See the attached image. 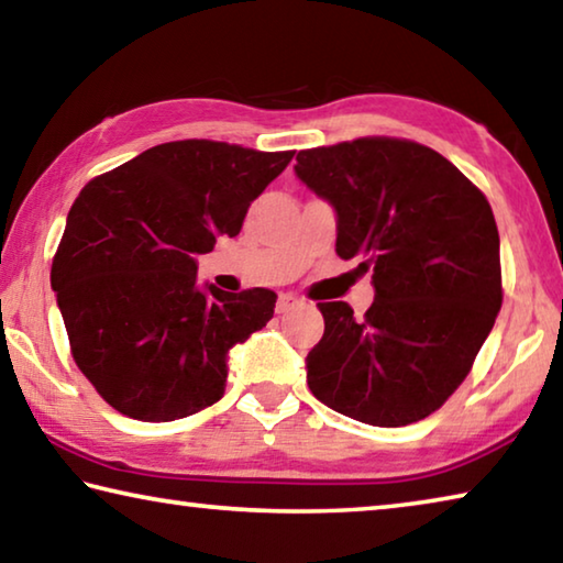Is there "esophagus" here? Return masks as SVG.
Segmentation results:
<instances>
[{
	"instance_id": "obj_1",
	"label": "esophagus",
	"mask_w": 563,
	"mask_h": 563,
	"mask_svg": "<svg viewBox=\"0 0 563 563\" xmlns=\"http://www.w3.org/2000/svg\"><path fill=\"white\" fill-rule=\"evenodd\" d=\"M298 305H300V300L295 298V295H290V292H280V295H278V302H275V310H278L280 316H283V312H290V310L298 308Z\"/></svg>"
}]
</instances>
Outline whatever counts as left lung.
I'll list each match as a JSON object with an SVG mask.
<instances>
[{
    "label": "left lung",
    "instance_id": "left-lung-1",
    "mask_svg": "<svg viewBox=\"0 0 563 563\" xmlns=\"http://www.w3.org/2000/svg\"><path fill=\"white\" fill-rule=\"evenodd\" d=\"M295 161V176L335 211V253L375 288L365 318L347 302H318L325 332L305 357L312 395L375 427L424 419L470 375L499 316L489 201L415 141L357 139Z\"/></svg>",
    "mask_w": 563,
    "mask_h": 563
}]
</instances>
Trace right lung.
<instances>
[{
	"instance_id": "add662e5",
	"label": "right lung",
	"mask_w": 563,
	"mask_h": 563,
	"mask_svg": "<svg viewBox=\"0 0 563 563\" xmlns=\"http://www.w3.org/2000/svg\"><path fill=\"white\" fill-rule=\"evenodd\" d=\"M290 158L170 141L84 186L52 288L76 365L121 415L174 422L223 397L231 350L273 318L275 292L201 285L196 255L241 233Z\"/></svg>"
}]
</instances>
